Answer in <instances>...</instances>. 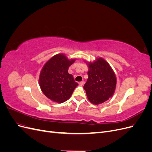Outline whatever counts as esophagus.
Masks as SVG:
<instances>
[{"label": "esophagus", "mask_w": 152, "mask_h": 152, "mask_svg": "<svg viewBox=\"0 0 152 152\" xmlns=\"http://www.w3.org/2000/svg\"><path fill=\"white\" fill-rule=\"evenodd\" d=\"M84 84H85V82L84 81H81V82H79L80 86H83Z\"/></svg>", "instance_id": "esophagus-1"}]
</instances>
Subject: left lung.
I'll return each mask as SVG.
<instances>
[{
    "label": "left lung",
    "mask_w": 152,
    "mask_h": 152,
    "mask_svg": "<svg viewBox=\"0 0 152 152\" xmlns=\"http://www.w3.org/2000/svg\"><path fill=\"white\" fill-rule=\"evenodd\" d=\"M88 79L84 86L87 98L94 104L103 103L114 93L116 76L108 62L102 58L88 63Z\"/></svg>",
    "instance_id": "8db88e82"
}]
</instances>
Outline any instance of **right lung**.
I'll list each match as a JSON object with an SVG mask.
<instances>
[{"instance_id": "right-lung-1", "label": "right lung", "mask_w": 152, "mask_h": 152, "mask_svg": "<svg viewBox=\"0 0 152 152\" xmlns=\"http://www.w3.org/2000/svg\"><path fill=\"white\" fill-rule=\"evenodd\" d=\"M63 54L55 55L46 62L40 72L39 85L48 98L56 103H63L70 98L78 86L68 68L75 62Z\"/></svg>"}]
</instances>
